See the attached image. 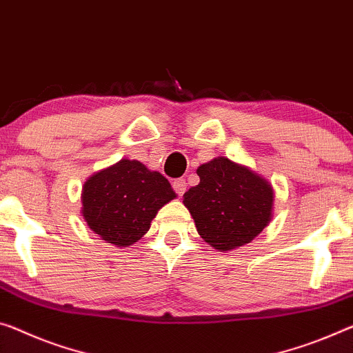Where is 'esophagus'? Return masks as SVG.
Listing matches in <instances>:
<instances>
[{
	"instance_id": "1",
	"label": "esophagus",
	"mask_w": 353,
	"mask_h": 353,
	"mask_svg": "<svg viewBox=\"0 0 353 353\" xmlns=\"http://www.w3.org/2000/svg\"><path fill=\"white\" fill-rule=\"evenodd\" d=\"M172 186L178 195H183L186 192V180H184V178H176V180H173Z\"/></svg>"
}]
</instances>
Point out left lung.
I'll return each instance as SVG.
<instances>
[{"instance_id": "left-lung-1", "label": "left lung", "mask_w": 353, "mask_h": 353, "mask_svg": "<svg viewBox=\"0 0 353 353\" xmlns=\"http://www.w3.org/2000/svg\"><path fill=\"white\" fill-rule=\"evenodd\" d=\"M200 183L184 194L199 235L218 251L257 236L270 222L273 189L248 167L218 158L197 169Z\"/></svg>"}]
</instances>
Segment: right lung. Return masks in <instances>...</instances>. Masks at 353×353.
Returning <instances> with one entry per match:
<instances>
[{
	"label": "right lung",
	"instance_id": "obj_1",
	"mask_svg": "<svg viewBox=\"0 0 353 353\" xmlns=\"http://www.w3.org/2000/svg\"><path fill=\"white\" fill-rule=\"evenodd\" d=\"M175 197L159 172L139 161L121 159L85 183L82 214L102 240L128 248L148 232L158 210Z\"/></svg>",
	"mask_w": 353,
	"mask_h": 353
}]
</instances>
